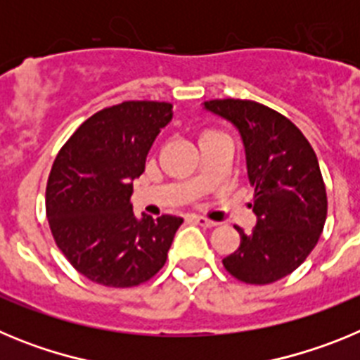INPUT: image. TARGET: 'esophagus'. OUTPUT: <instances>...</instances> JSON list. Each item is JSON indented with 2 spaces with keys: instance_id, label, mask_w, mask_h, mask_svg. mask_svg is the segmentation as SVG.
<instances>
[{
  "instance_id": "34e87169",
  "label": "esophagus",
  "mask_w": 360,
  "mask_h": 360,
  "mask_svg": "<svg viewBox=\"0 0 360 360\" xmlns=\"http://www.w3.org/2000/svg\"><path fill=\"white\" fill-rule=\"evenodd\" d=\"M191 219H193V221H196V224L198 225H202V227H216V221H212V219H209V218H203V216H191Z\"/></svg>"
}]
</instances>
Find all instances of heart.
Here are the masks:
<instances>
[{"label": "heart", "instance_id": "obj_1", "mask_svg": "<svg viewBox=\"0 0 360 360\" xmlns=\"http://www.w3.org/2000/svg\"><path fill=\"white\" fill-rule=\"evenodd\" d=\"M207 133H216V131H203V135H207Z\"/></svg>", "mask_w": 360, "mask_h": 360}]
</instances>
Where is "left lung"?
<instances>
[{
    "label": "left lung",
    "mask_w": 360,
    "mask_h": 360,
    "mask_svg": "<svg viewBox=\"0 0 360 360\" xmlns=\"http://www.w3.org/2000/svg\"><path fill=\"white\" fill-rule=\"evenodd\" d=\"M205 108L231 120L241 133L247 171L254 186L256 229L224 257L232 278L270 285L292 274L323 232L328 198L316 151L301 129L279 111L247 98H214Z\"/></svg>",
    "instance_id": "8db88e82"
}]
</instances>
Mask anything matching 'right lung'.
<instances>
[{"instance_id": "1", "label": "right lung", "mask_w": 360, "mask_h": 360, "mask_svg": "<svg viewBox=\"0 0 360 360\" xmlns=\"http://www.w3.org/2000/svg\"><path fill=\"white\" fill-rule=\"evenodd\" d=\"M173 104L124 101L97 111L59 149L46 182V218L57 247L90 281L131 288L165 265L184 219L139 221L129 196Z\"/></svg>"}]
</instances>
